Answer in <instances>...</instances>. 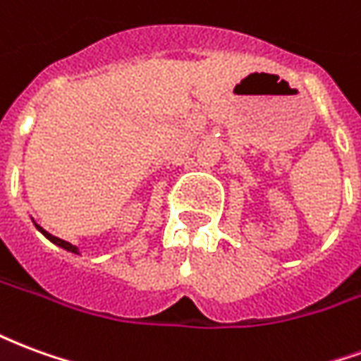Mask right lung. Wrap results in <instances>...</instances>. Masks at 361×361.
I'll return each instance as SVG.
<instances>
[{
	"label": "right lung",
	"mask_w": 361,
	"mask_h": 361,
	"mask_svg": "<svg viewBox=\"0 0 361 361\" xmlns=\"http://www.w3.org/2000/svg\"><path fill=\"white\" fill-rule=\"evenodd\" d=\"M36 228H38V230H40V232H42V234L46 235V238H48V240H50L51 243H56V245H59V247H63V250H67V251H71V253H79V250H77V247H75L73 243L66 242V240H59V238H56V235L48 234V232H46V230H44V228L38 226V224H36Z\"/></svg>",
	"instance_id": "obj_1"
}]
</instances>
